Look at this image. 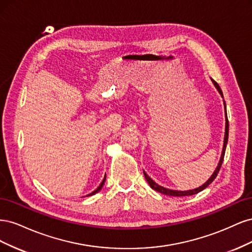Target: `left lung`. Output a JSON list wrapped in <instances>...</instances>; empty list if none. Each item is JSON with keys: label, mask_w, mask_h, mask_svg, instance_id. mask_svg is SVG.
Returning a JSON list of instances; mask_svg holds the SVG:
<instances>
[{"label": "left lung", "mask_w": 252, "mask_h": 252, "mask_svg": "<svg viewBox=\"0 0 252 252\" xmlns=\"http://www.w3.org/2000/svg\"><path fill=\"white\" fill-rule=\"evenodd\" d=\"M212 82H213V84H215V86L217 87V89H218V91L220 93V94L223 96V93H222V90H220V86H219V84H218L217 82L213 81V80H212ZM224 105H225V109H226V104H225V102H224ZM228 130H229V123H228V119H227V116H226L225 138H224V145H223L222 156H220V162H219V164H218V166H217V168H216L215 172L212 173V175H211V177L209 178V180H208L207 182H206L205 184H203V185H202V186H200L199 188H195V189H193V190H187V191H179V190H171V189H168V188H165V187H163V186H159V185H158L157 183H156L154 180H151V179L148 177V175L146 174V172L144 171L145 179H146V181L148 182L149 186H150L152 189H154V190H156V191H158V192H161V193H163V194L170 195V196H185V195H193V194H196L197 192L202 191V190H204V189H205L206 187H207L208 185H210L211 183L213 182V180H215V179L217 178V175H218V173H219V171H220V166H222L223 159H224V156H225L226 145H227V142H228Z\"/></svg>", "instance_id": "obj_1"}]
</instances>
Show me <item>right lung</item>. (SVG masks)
Returning a JSON list of instances; mask_svg holds the SVG:
<instances>
[{"instance_id":"right-lung-1","label":"right lung","mask_w":252,"mask_h":252,"mask_svg":"<svg viewBox=\"0 0 252 252\" xmlns=\"http://www.w3.org/2000/svg\"><path fill=\"white\" fill-rule=\"evenodd\" d=\"M105 181H106V174H105V177H104V180L102 181V183H101V184H100V186H98L95 190H94V191H93V192H91V193H89L87 196H89V195H94V194H95L96 192H98V191H100V190L102 189V187H103V185L105 184Z\"/></svg>"}]
</instances>
